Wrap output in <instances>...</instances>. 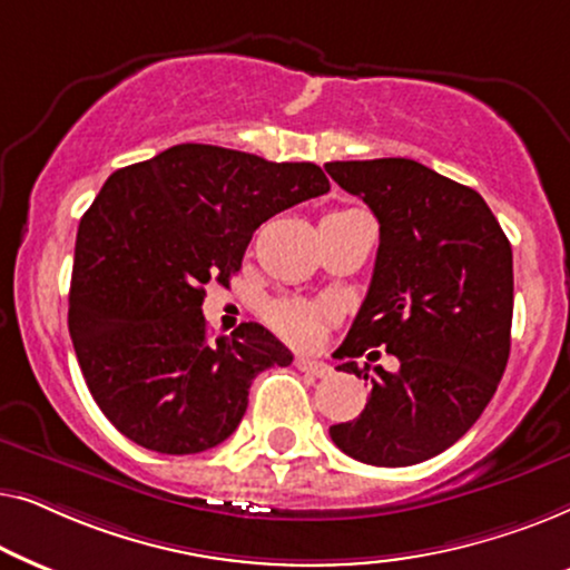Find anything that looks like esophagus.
Returning a JSON list of instances; mask_svg holds the SVG:
<instances>
[{"mask_svg":"<svg viewBox=\"0 0 570 570\" xmlns=\"http://www.w3.org/2000/svg\"><path fill=\"white\" fill-rule=\"evenodd\" d=\"M295 368H298L301 373H306V376H314V379H324L332 373V368L324 361H316V357H306V355L295 357Z\"/></svg>","mask_w":570,"mask_h":570,"instance_id":"obj_1","label":"esophagus"}]
</instances>
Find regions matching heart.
<instances>
[{
    "instance_id": "obj_1",
    "label": "heart",
    "mask_w": 570,
    "mask_h": 570,
    "mask_svg": "<svg viewBox=\"0 0 570 570\" xmlns=\"http://www.w3.org/2000/svg\"><path fill=\"white\" fill-rule=\"evenodd\" d=\"M326 318H330V308L301 298H279L267 308L272 330L291 342H311Z\"/></svg>"
}]
</instances>
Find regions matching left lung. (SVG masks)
I'll use <instances>...</instances> for the list:
<instances>
[{
  "label": "left lung",
  "mask_w": 570,
  "mask_h": 570,
  "mask_svg": "<svg viewBox=\"0 0 570 570\" xmlns=\"http://www.w3.org/2000/svg\"><path fill=\"white\" fill-rule=\"evenodd\" d=\"M324 168L371 207L381 238L368 295L334 355L384 347L400 361L396 373L379 365L373 376L355 361L337 365L363 373L371 396L330 435L363 464L425 462L478 423L509 363L511 244L478 191L423 163L334 160Z\"/></svg>",
  "instance_id": "8db88e82"
}]
</instances>
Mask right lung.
Masks as SVG:
<instances>
[{"label":"right lung","instance_id":"1","mask_svg":"<svg viewBox=\"0 0 570 570\" xmlns=\"http://www.w3.org/2000/svg\"><path fill=\"white\" fill-rule=\"evenodd\" d=\"M326 191L314 163L194 142L108 176L77 228L69 334L116 431L158 454L236 431L256 373L293 355L254 322L209 342L205 285L228 287L264 220Z\"/></svg>","mask_w":570,"mask_h":570}]
</instances>
